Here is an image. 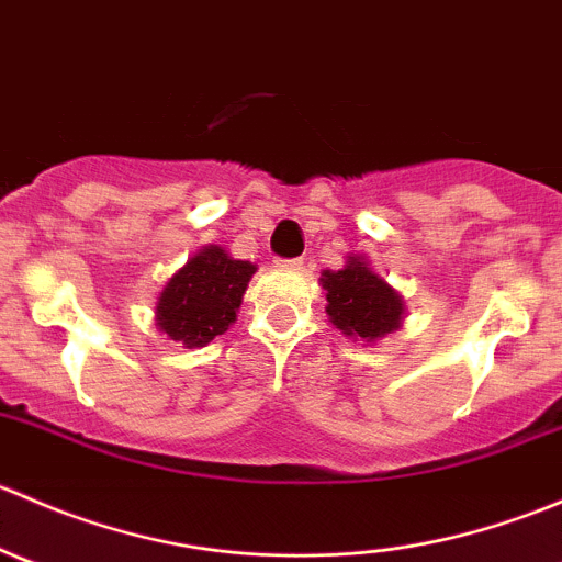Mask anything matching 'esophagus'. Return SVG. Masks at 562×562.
Returning a JSON list of instances; mask_svg holds the SVG:
<instances>
[{
    "instance_id": "obj_1",
    "label": "esophagus",
    "mask_w": 562,
    "mask_h": 562,
    "mask_svg": "<svg viewBox=\"0 0 562 562\" xmlns=\"http://www.w3.org/2000/svg\"><path fill=\"white\" fill-rule=\"evenodd\" d=\"M277 263L282 266V269H293V271H299L304 266V260L302 258H291V260H277Z\"/></svg>"
}]
</instances>
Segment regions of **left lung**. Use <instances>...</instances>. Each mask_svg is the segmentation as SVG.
Segmentation results:
<instances>
[{"mask_svg":"<svg viewBox=\"0 0 562 562\" xmlns=\"http://www.w3.org/2000/svg\"><path fill=\"white\" fill-rule=\"evenodd\" d=\"M326 315L353 342H378L405 321V299L370 266L364 255H348L342 269L321 274Z\"/></svg>","mask_w":562,"mask_h":562,"instance_id":"8db88e82","label":"left lung"}]
</instances>
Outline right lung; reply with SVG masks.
<instances>
[{
	"label": "right lung",
	"mask_w": 562,
	"mask_h": 562,
	"mask_svg": "<svg viewBox=\"0 0 562 562\" xmlns=\"http://www.w3.org/2000/svg\"><path fill=\"white\" fill-rule=\"evenodd\" d=\"M255 271L258 266L231 258L225 247H201L162 288L157 328L181 348H203L236 323Z\"/></svg>",
	"instance_id": "right-lung-1"
}]
</instances>
